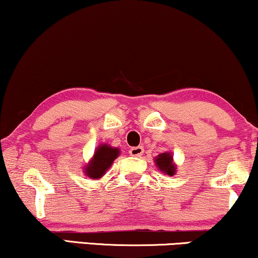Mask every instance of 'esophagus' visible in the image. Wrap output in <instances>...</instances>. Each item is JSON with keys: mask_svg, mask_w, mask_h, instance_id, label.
Segmentation results:
<instances>
[{"mask_svg": "<svg viewBox=\"0 0 258 258\" xmlns=\"http://www.w3.org/2000/svg\"><path fill=\"white\" fill-rule=\"evenodd\" d=\"M129 154L132 157H141L144 154V147L141 146H138V147H132L129 149Z\"/></svg>", "mask_w": 258, "mask_h": 258, "instance_id": "esophagus-1", "label": "esophagus"}]
</instances>
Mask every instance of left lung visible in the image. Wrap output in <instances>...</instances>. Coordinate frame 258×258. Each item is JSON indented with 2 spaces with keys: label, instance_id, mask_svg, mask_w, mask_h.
I'll list each match as a JSON object with an SVG mask.
<instances>
[{
  "label": "left lung",
  "instance_id": "1",
  "mask_svg": "<svg viewBox=\"0 0 258 258\" xmlns=\"http://www.w3.org/2000/svg\"><path fill=\"white\" fill-rule=\"evenodd\" d=\"M154 163L157 165L158 170L168 176H174L177 172V165L173 161V155L171 152H165V153H160L154 158Z\"/></svg>",
  "mask_w": 258,
  "mask_h": 258
}]
</instances>
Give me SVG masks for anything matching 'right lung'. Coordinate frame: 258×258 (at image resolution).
<instances>
[{
  "instance_id": "obj_1",
  "label": "right lung",
  "mask_w": 258,
  "mask_h": 258,
  "mask_svg": "<svg viewBox=\"0 0 258 258\" xmlns=\"http://www.w3.org/2000/svg\"><path fill=\"white\" fill-rule=\"evenodd\" d=\"M119 148L112 147L107 144H101L95 148L93 157L86 164L84 172L91 179H100L111 167L114 159L119 155Z\"/></svg>"
}]
</instances>
